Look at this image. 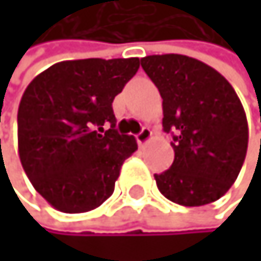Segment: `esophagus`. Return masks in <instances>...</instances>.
<instances>
[{
	"mask_svg": "<svg viewBox=\"0 0 261 261\" xmlns=\"http://www.w3.org/2000/svg\"><path fill=\"white\" fill-rule=\"evenodd\" d=\"M136 139H138L139 145H145L150 139H152V129H150V128H142L141 133L136 135Z\"/></svg>",
	"mask_w": 261,
	"mask_h": 261,
	"instance_id": "esophagus-1",
	"label": "esophagus"
}]
</instances>
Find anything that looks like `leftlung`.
Listing matches in <instances>:
<instances>
[{
  "label": "left lung",
  "instance_id": "obj_1",
  "mask_svg": "<svg viewBox=\"0 0 261 261\" xmlns=\"http://www.w3.org/2000/svg\"><path fill=\"white\" fill-rule=\"evenodd\" d=\"M163 98V128L175 158L155 174L160 193L183 206L221 199L243 167L249 128L235 89L218 70L183 55L141 59Z\"/></svg>",
  "mask_w": 261,
  "mask_h": 261
}]
</instances>
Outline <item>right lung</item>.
Instances as JSON below:
<instances>
[{
	"label": "right lung",
	"mask_w": 261,
	"mask_h": 261,
	"mask_svg": "<svg viewBox=\"0 0 261 261\" xmlns=\"http://www.w3.org/2000/svg\"><path fill=\"white\" fill-rule=\"evenodd\" d=\"M138 68L139 58L62 61L26 87L18 156L36 191L59 212H91L114 193L138 144L114 128L113 101Z\"/></svg>",
	"instance_id": "add662e5"
}]
</instances>
